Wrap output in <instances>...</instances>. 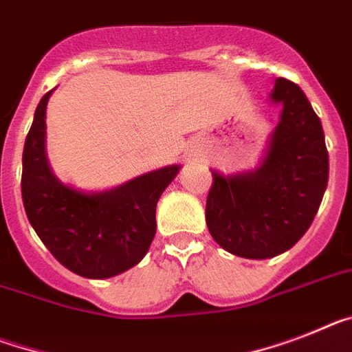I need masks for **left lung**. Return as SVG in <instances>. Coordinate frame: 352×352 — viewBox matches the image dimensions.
<instances>
[{"instance_id":"8db88e82","label":"left lung","mask_w":352,"mask_h":352,"mask_svg":"<svg viewBox=\"0 0 352 352\" xmlns=\"http://www.w3.org/2000/svg\"><path fill=\"white\" fill-rule=\"evenodd\" d=\"M270 98L283 107L258 170L212 171L206 221L221 249L267 259L292 249L311 226L329 177L324 131L299 85L277 78Z\"/></svg>"}]
</instances>
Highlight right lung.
<instances>
[{
  "instance_id": "add662e5",
  "label": "right lung",
  "mask_w": 352,
  "mask_h": 352,
  "mask_svg": "<svg viewBox=\"0 0 352 352\" xmlns=\"http://www.w3.org/2000/svg\"><path fill=\"white\" fill-rule=\"evenodd\" d=\"M35 109L23 150L21 193L28 221L58 263L82 277L105 279L138 265L155 236V208L179 166L135 177L102 193H84L53 175L46 159V105Z\"/></svg>"
}]
</instances>
